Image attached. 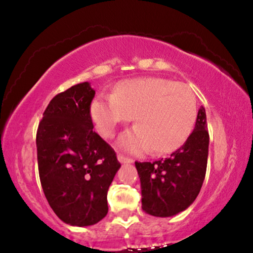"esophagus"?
<instances>
[{
    "label": "esophagus",
    "mask_w": 253,
    "mask_h": 253,
    "mask_svg": "<svg viewBox=\"0 0 253 253\" xmlns=\"http://www.w3.org/2000/svg\"><path fill=\"white\" fill-rule=\"evenodd\" d=\"M117 160H119L121 164H132V162H133L132 159L127 158L123 154H117Z\"/></svg>",
    "instance_id": "34e87169"
}]
</instances>
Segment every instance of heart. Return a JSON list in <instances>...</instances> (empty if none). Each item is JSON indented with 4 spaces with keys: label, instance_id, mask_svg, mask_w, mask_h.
Returning <instances> with one entry per match:
<instances>
[{
    "label": "heart",
    "instance_id": "heart-1",
    "mask_svg": "<svg viewBox=\"0 0 253 253\" xmlns=\"http://www.w3.org/2000/svg\"><path fill=\"white\" fill-rule=\"evenodd\" d=\"M198 115L197 99L189 86L161 77L123 81L112 96L99 95L91 105L98 132L110 137L133 116L136 127L121 134L117 145L131 153L150 150L155 155L171 153L191 136Z\"/></svg>",
    "mask_w": 253,
    "mask_h": 253
}]
</instances>
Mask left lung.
<instances>
[{
  "label": "left lung",
  "mask_w": 253,
  "mask_h": 253,
  "mask_svg": "<svg viewBox=\"0 0 253 253\" xmlns=\"http://www.w3.org/2000/svg\"><path fill=\"white\" fill-rule=\"evenodd\" d=\"M209 144L205 108L200 107L195 129L182 147L169 158L134 162L145 212L153 216H172L195 202L205 179Z\"/></svg>",
  "instance_id": "1"
}]
</instances>
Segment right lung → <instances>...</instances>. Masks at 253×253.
<instances>
[{
  "instance_id": "right-lung-1",
  "label": "right lung",
  "mask_w": 253,
  "mask_h": 253,
  "mask_svg": "<svg viewBox=\"0 0 253 253\" xmlns=\"http://www.w3.org/2000/svg\"><path fill=\"white\" fill-rule=\"evenodd\" d=\"M94 94L87 82L58 93L37 131L43 193L55 214L71 226H92L107 215V192L121 167L115 151L93 131Z\"/></svg>"
}]
</instances>
